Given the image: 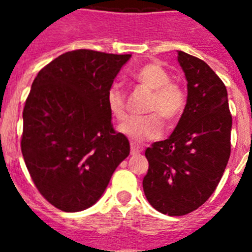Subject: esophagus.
I'll return each instance as SVG.
<instances>
[{
	"label": "esophagus",
	"mask_w": 252,
	"mask_h": 252,
	"mask_svg": "<svg viewBox=\"0 0 252 252\" xmlns=\"http://www.w3.org/2000/svg\"><path fill=\"white\" fill-rule=\"evenodd\" d=\"M142 151V148H140L136 144H131V154L135 155V154H140Z\"/></svg>",
	"instance_id": "1"
}]
</instances>
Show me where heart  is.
<instances>
[{"instance_id":"1","label":"heart","mask_w":252,"mask_h":252,"mask_svg":"<svg viewBox=\"0 0 252 252\" xmlns=\"http://www.w3.org/2000/svg\"><path fill=\"white\" fill-rule=\"evenodd\" d=\"M135 83L153 91L148 103L149 115L131 116L119 126V131L135 142L157 139L164 128V119L169 122L178 120L186 110L187 94L179 83L170 81V74L158 63H148L130 73ZM107 107L116 120L126 116L125 94L119 86L110 87L106 95Z\"/></svg>"}]
</instances>
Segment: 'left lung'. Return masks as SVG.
<instances>
[{
	"instance_id": "left-lung-1",
	"label": "left lung",
	"mask_w": 252,
	"mask_h": 252,
	"mask_svg": "<svg viewBox=\"0 0 252 252\" xmlns=\"http://www.w3.org/2000/svg\"><path fill=\"white\" fill-rule=\"evenodd\" d=\"M188 82L187 104L173 133L145 151L146 199L168 216L193 212L211 197L231 154L232 116L223 82L198 58L178 51Z\"/></svg>"
}]
</instances>
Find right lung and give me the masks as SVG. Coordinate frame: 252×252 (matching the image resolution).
<instances>
[{
    "label": "right lung",
    "mask_w": 252,
    "mask_h": 252,
    "mask_svg": "<svg viewBox=\"0 0 252 252\" xmlns=\"http://www.w3.org/2000/svg\"><path fill=\"white\" fill-rule=\"evenodd\" d=\"M130 58L68 51L32 82L22 112V157L37 190L60 211L93 206L130 154L127 137L113 130L106 101Z\"/></svg>",
    "instance_id": "obj_1"
}]
</instances>
